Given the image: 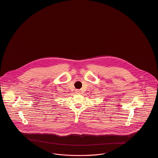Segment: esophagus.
I'll return each mask as SVG.
<instances>
[{
  "instance_id": "esophagus-1",
  "label": "esophagus",
  "mask_w": 158,
  "mask_h": 158,
  "mask_svg": "<svg viewBox=\"0 0 158 158\" xmlns=\"http://www.w3.org/2000/svg\"><path fill=\"white\" fill-rule=\"evenodd\" d=\"M75 92H76V94H79V93H80V91H79V90H76Z\"/></svg>"
}]
</instances>
